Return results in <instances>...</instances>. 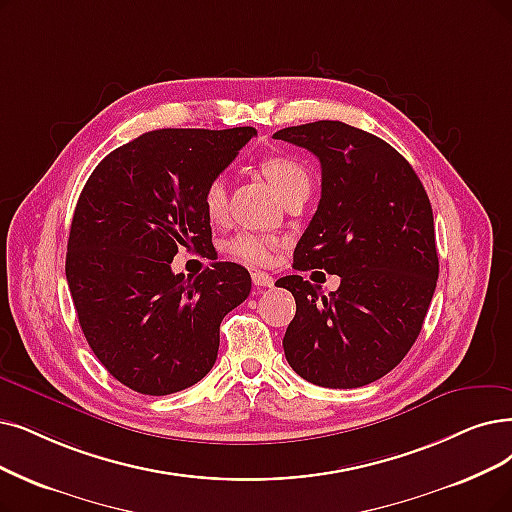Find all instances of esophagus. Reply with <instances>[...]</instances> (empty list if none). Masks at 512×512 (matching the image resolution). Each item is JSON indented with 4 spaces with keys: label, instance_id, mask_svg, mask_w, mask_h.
Masks as SVG:
<instances>
[{
    "label": "esophagus",
    "instance_id": "1",
    "mask_svg": "<svg viewBox=\"0 0 512 512\" xmlns=\"http://www.w3.org/2000/svg\"><path fill=\"white\" fill-rule=\"evenodd\" d=\"M252 283L256 285V288H273V285H275V279H273L269 273L254 271V273H252Z\"/></svg>",
    "mask_w": 512,
    "mask_h": 512
}]
</instances>
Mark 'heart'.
I'll return each instance as SVG.
<instances>
[{
	"mask_svg": "<svg viewBox=\"0 0 512 512\" xmlns=\"http://www.w3.org/2000/svg\"><path fill=\"white\" fill-rule=\"evenodd\" d=\"M260 170L281 197L311 182L306 168L290 155H271L260 163ZM201 206L210 220H220L227 212V178L222 174L212 176L206 182V187L201 191ZM277 248L279 239L275 235L252 231H239L224 243L227 254L245 264H267Z\"/></svg>",
	"mask_w": 512,
	"mask_h": 512,
	"instance_id": "heart-1",
	"label": "heart"
}]
</instances>
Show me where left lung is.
<instances>
[{"mask_svg":"<svg viewBox=\"0 0 512 512\" xmlns=\"http://www.w3.org/2000/svg\"><path fill=\"white\" fill-rule=\"evenodd\" d=\"M321 163V199L294 250V269L340 277L330 296L288 275L296 300L283 336L292 370L325 388L376 382L412 349L439 277L433 208L407 159L342 121L273 134Z\"/></svg>","mask_w":512,"mask_h":512,"instance_id":"8db88e82","label":"left lung"}]
</instances>
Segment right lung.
Segmentation results:
<instances>
[{"instance_id": "obj_1", "label": "right lung", "mask_w": 512, "mask_h": 512, "mask_svg": "<svg viewBox=\"0 0 512 512\" xmlns=\"http://www.w3.org/2000/svg\"><path fill=\"white\" fill-rule=\"evenodd\" d=\"M254 128L153 130L102 159L81 191L67 243V281L90 349L142 395H172L216 363L220 323L250 296V273L212 262L172 273L178 248L212 243L201 191Z\"/></svg>"}]
</instances>
